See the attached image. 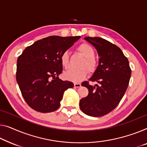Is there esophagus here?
<instances>
[{
  "label": "esophagus",
  "mask_w": 147,
  "mask_h": 147,
  "mask_svg": "<svg viewBox=\"0 0 147 147\" xmlns=\"http://www.w3.org/2000/svg\"><path fill=\"white\" fill-rule=\"evenodd\" d=\"M74 86L75 88H79L81 86V84H80V83H77V82H75L74 84Z\"/></svg>",
  "instance_id": "1"
}]
</instances>
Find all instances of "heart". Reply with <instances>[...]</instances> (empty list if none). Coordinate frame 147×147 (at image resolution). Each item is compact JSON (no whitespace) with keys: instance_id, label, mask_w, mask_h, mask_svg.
Wrapping results in <instances>:
<instances>
[{"instance_id":"b5f03b06","label":"heart","mask_w":147,"mask_h":147,"mask_svg":"<svg viewBox=\"0 0 147 147\" xmlns=\"http://www.w3.org/2000/svg\"><path fill=\"white\" fill-rule=\"evenodd\" d=\"M76 50L84 57L80 65L81 69L78 70H69L63 74V76L67 80L79 82L87 77L88 75V71L91 73H94L98 69V62L94 57V49L88 43H81L76 48ZM60 61L61 65L65 69H68L70 62L69 53L67 51L63 52L61 55Z\"/></svg>"}]
</instances>
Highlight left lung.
I'll return each mask as SVG.
<instances>
[{
	"label": "left lung",
	"instance_id": "8db88e82",
	"mask_svg": "<svg viewBox=\"0 0 147 147\" xmlns=\"http://www.w3.org/2000/svg\"><path fill=\"white\" fill-rule=\"evenodd\" d=\"M85 40L94 46L99 55L98 69L90 81L82 86L88 89V95L80 100V108L85 114L101 117L113 111L119 104L127 88L131 69L127 58L117 45L98 37H86Z\"/></svg>",
	"mask_w": 147,
	"mask_h": 147
}]
</instances>
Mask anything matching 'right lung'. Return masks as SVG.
<instances>
[{
    "instance_id": "1",
    "label": "right lung",
    "mask_w": 147,
    "mask_h": 147,
    "mask_svg": "<svg viewBox=\"0 0 147 147\" xmlns=\"http://www.w3.org/2000/svg\"><path fill=\"white\" fill-rule=\"evenodd\" d=\"M80 36H49L28 46L17 60L16 81L30 108L41 113L60 106L63 93L74 84L58 77L62 73L60 57Z\"/></svg>"
}]
</instances>
